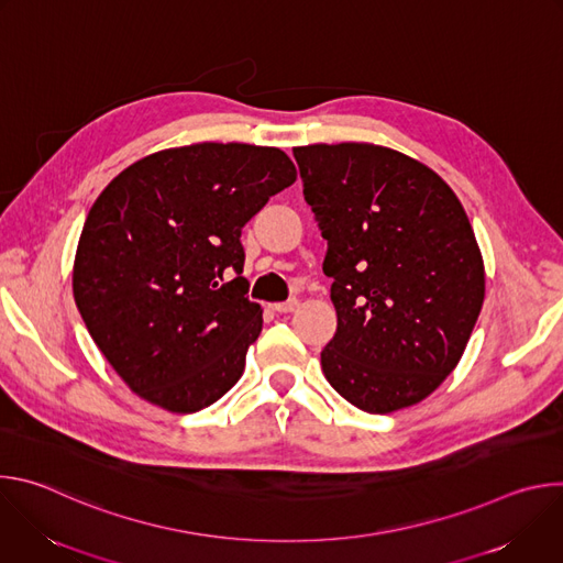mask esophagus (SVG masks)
Masks as SVG:
<instances>
[{
  "label": "esophagus",
  "instance_id": "1",
  "mask_svg": "<svg viewBox=\"0 0 563 563\" xmlns=\"http://www.w3.org/2000/svg\"><path fill=\"white\" fill-rule=\"evenodd\" d=\"M296 307H298V300H296V298L285 300V302H274V305H272V309L278 311V313H291Z\"/></svg>",
  "mask_w": 563,
  "mask_h": 563
}]
</instances>
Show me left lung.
Here are the masks:
<instances>
[{"label":"left lung","mask_w":563,"mask_h":563,"mask_svg":"<svg viewBox=\"0 0 563 563\" xmlns=\"http://www.w3.org/2000/svg\"><path fill=\"white\" fill-rule=\"evenodd\" d=\"M294 157L334 280L323 374L363 412L410 408L456 367L484 305L465 209L432 169L387 146L309 144Z\"/></svg>","instance_id":"8db88e82"}]
</instances>
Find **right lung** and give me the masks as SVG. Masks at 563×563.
Here are the masks:
<instances>
[{
    "mask_svg": "<svg viewBox=\"0 0 563 563\" xmlns=\"http://www.w3.org/2000/svg\"><path fill=\"white\" fill-rule=\"evenodd\" d=\"M294 180L276 146L202 142L137 159L93 202L73 265L75 305L148 404L191 415L243 376L263 309L245 296L240 233Z\"/></svg>",
    "mask_w": 563,
    "mask_h": 563,
    "instance_id": "right-lung-1",
    "label": "right lung"
}]
</instances>
